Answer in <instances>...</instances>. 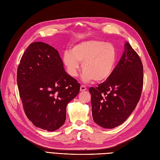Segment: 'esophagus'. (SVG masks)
Listing matches in <instances>:
<instances>
[{"instance_id": "obj_1", "label": "esophagus", "mask_w": 160, "mask_h": 160, "mask_svg": "<svg viewBox=\"0 0 160 160\" xmlns=\"http://www.w3.org/2000/svg\"><path fill=\"white\" fill-rule=\"evenodd\" d=\"M85 90H87V88H86L85 86L83 85H81V88H80V91H81V92H84V91H85Z\"/></svg>"}]
</instances>
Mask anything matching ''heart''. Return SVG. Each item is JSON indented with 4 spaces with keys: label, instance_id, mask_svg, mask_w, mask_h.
Returning a JSON list of instances; mask_svg holds the SVG:
<instances>
[{
    "label": "heart",
    "instance_id": "obj_1",
    "mask_svg": "<svg viewBox=\"0 0 160 160\" xmlns=\"http://www.w3.org/2000/svg\"><path fill=\"white\" fill-rule=\"evenodd\" d=\"M62 60L70 76L77 75L82 62V79L84 81L102 82L108 79L113 72L117 52L110 43L90 40L73 46L71 52L66 51Z\"/></svg>",
    "mask_w": 160,
    "mask_h": 160
}]
</instances>
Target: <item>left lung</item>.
Here are the masks:
<instances>
[{
  "instance_id": "left-lung-1",
  "label": "left lung",
  "mask_w": 160,
  "mask_h": 160,
  "mask_svg": "<svg viewBox=\"0 0 160 160\" xmlns=\"http://www.w3.org/2000/svg\"><path fill=\"white\" fill-rule=\"evenodd\" d=\"M143 85L139 56L128 42L112 75L98 87L89 89L94 122L105 128L123 123L139 102Z\"/></svg>"
}]
</instances>
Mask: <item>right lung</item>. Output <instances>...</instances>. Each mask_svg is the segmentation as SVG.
<instances>
[{"instance_id": "right-lung-1", "label": "right lung", "mask_w": 160, "mask_h": 160, "mask_svg": "<svg viewBox=\"0 0 160 160\" xmlns=\"http://www.w3.org/2000/svg\"><path fill=\"white\" fill-rule=\"evenodd\" d=\"M17 81L24 112L34 126L48 131L62 126L67 106L79 93L80 84L66 72L57 50L41 42L29 44Z\"/></svg>"}]
</instances>
